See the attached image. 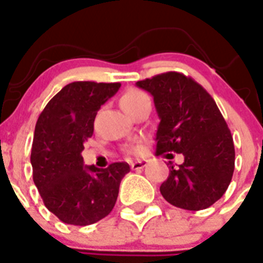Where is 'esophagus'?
<instances>
[{
  "mask_svg": "<svg viewBox=\"0 0 263 263\" xmlns=\"http://www.w3.org/2000/svg\"><path fill=\"white\" fill-rule=\"evenodd\" d=\"M147 166V161H136L134 163H131V168L132 170H140V168L146 167Z\"/></svg>",
  "mask_w": 263,
  "mask_h": 263,
  "instance_id": "obj_1",
  "label": "esophagus"
}]
</instances>
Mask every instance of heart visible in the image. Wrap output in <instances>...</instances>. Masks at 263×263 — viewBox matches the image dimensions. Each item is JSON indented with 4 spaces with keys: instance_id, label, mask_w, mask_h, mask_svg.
I'll return each instance as SVG.
<instances>
[{
    "instance_id": "heart-1",
    "label": "heart",
    "mask_w": 263,
    "mask_h": 263,
    "mask_svg": "<svg viewBox=\"0 0 263 263\" xmlns=\"http://www.w3.org/2000/svg\"><path fill=\"white\" fill-rule=\"evenodd\" d=\"M150 100L148 96L146 93H143L140 90H135V89H131V90L125 91L124 95L121 96L120 98V105L121 108L127 112V110L132 109L134 106L142 104V102ZM139 148H135V151H138Z\"/></svg>"
}]
</instances>
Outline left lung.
<instances>
[{"label":"left lung","instance_id":"8db88e82","mask_svg":"<svg viewBox=\"0 0 263 263\" xmlns=\"http://www.w3.org/2000/svg\"><path fill=\"white\" fill-rule=\"evenodd\" d=\"M136 86L153 96L161 120L157 155H183L182 165H170L162 196L187 211L215 204L227 191L235 167L234 140L215 100L196 81L176 71L138 81Z\"/></svg>","mask_w":263,"mask_h":263}]
</instances>
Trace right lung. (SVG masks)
Returning a JSON list of instances; mask_svg holds the SVG:
<instances>
[{
	"instance_id": "right-lung-1",
	"label": "right lung",
	"mask_w": 263,
	"mask_h": 263,
	"mask_svg": "<svg viewBox=\"0 0 263 263\" xmlns=\"http://www.w3.org/2000/svg\"><path fill=\"white\" fill-rule=\"evenodd\" d=\"M120 83L78 81L66 85L40 113L32 143L31 165L44 205L72 226L97 223L116 204L129 165L106 168L85 166L83 143L91 138L98 109L120 89Z\"/></svg>"
}]
</instances>
